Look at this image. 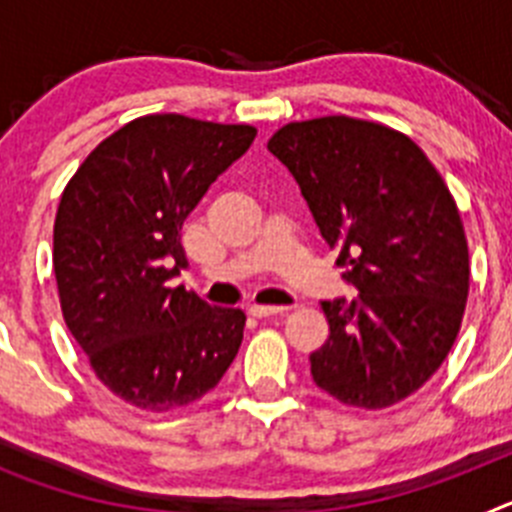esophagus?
<instances>
[{
    "instance_id": "obj_1",
    "label": "esophagus",
    "mask_w": 512,
    "mask_h": 512,
    "mask_svg": "<svg viewBox=\"0 0 512 512\" xmlns=\"http://www.w3.org/2000/svg\"><path fill=\"white\" fill-rule=\"evenodd\" d=\"M284 310H287V307H282V305H251V307H248V312H251V315H256V318H271V315H282Z\"/></svg>"
}]
</instances>
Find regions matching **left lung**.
<instances>
[{"label":"left lung","instance_id":"left-lung-1","mask_svg":"<svg viewBox=\"0 0 512 512\" xmlns=\"http://www.w3.org/2000/svg\"><path fill=\"white\" fill-rule=\"evenodd\" d=\"M269 151L300 184L343 282L312 382L354 408H390L436 374L459 333L469 251L449 187L397 130L354 117L284 125Z\"/></svg>","mask_w":512,"mask_h":512}]
</instances>
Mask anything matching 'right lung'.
<instances>
[{
  "mask_svg": "<svg viewBox=\"0 0 512 512\" xmlns=\"http://www.w3.org/2000/svg\"><path fill=\"white\" fill-rule=\"evenodd\" d=\"M256 128L148 115L102 140L63 189L53 271L71 336L104 387L164 413L200 400L233 364L241 307H215L171 279L182 225Z\"/></svg>",
  "mask_w": 512,
  "mask_h": 512,
  "instance_id": "right-lung-1",
  "label": "right lung"
}]
</instances>
